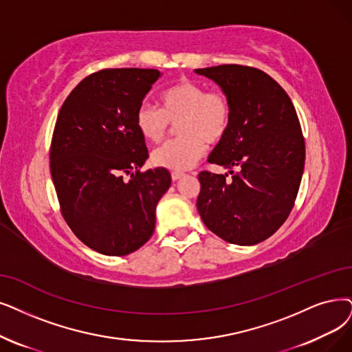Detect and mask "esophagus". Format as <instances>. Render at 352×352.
<instances>
[{"label": "esophagus", "instance_id": "34e87169", "mask_svg": "<svg viewBox=\"0 0 352 352\" xmlns=\"http://www.w3.org/2000/svg\"><path fill=\"white\" fill-rule=\"evenodd\" d=\"M185 176V173H182V172H172V179L173 180H179V179H182Z\"/></svg>", "mask_w": 352, "mask_h": 352}]
</instances>
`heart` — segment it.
Returning a JSON list of instances; mask_svg holds the SVG:
<instances>
[{
    "mask_svg": "<svg viewBox=\"0 0 352 352\" xmlns=\"http://www.w3.org/2000/svg\"><path fill=\"white\" fill-rule=\"evenodd\" d=\"M162 109L143 102L135 111V127L146 140L157 143L170 125L177 124L176 140H168L151 153V162L168 170H188L198 162L208 144H218L227 135L232 117L228 96L206 91L199 82L182 79L162 96Z\"/></svg>",
    "mask_w": 352,
    "mask_h": 352,
    "instance_id": "1",
    "label": "heart"
}]
</instances>
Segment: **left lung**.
<instances>
[{
    "label": "left lung",
    "mask_w": 352,
    "mask_h": 352,
    "mask_svg": "<svg viewBox=\"0 0 352 352\" xmlns=\"http://www.w3.org/2000/svg\"><path fill=\"white\" fill-rule=\"evenodd\" d=\"M215 80L232 107L230 130L208 162L228 175L204 170L196 201L206 227L222 240L252 245L287 219L305 167V138L286 91L263 70L243 65L196 69ZM238 166L240 173L232 168Z\"/></svg>",
    "instance_id": "8db88e82"
}]
</instances>
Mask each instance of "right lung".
<instances>
[{
  "label": "right lung",
  "instance_id": "add662e5",
  "mask_svg": "<svg viewBox=\"0 0 352 352\" xmlns=\"http://www.w3.org/2000/svg\"><path fill=\"white\" fill-rule=\"evenodd\" d=\"M159 76L157 69H102L78 83L56 120L49 157L62 217L105 256H127L150 240L172 184L167 168L140 172L148 151L135 111Z\"/></svg>",
  "mask_w": 352,
  "mask_h": 352
}]
</instances>
